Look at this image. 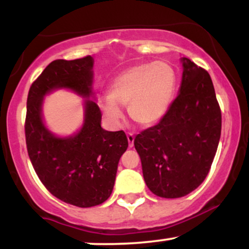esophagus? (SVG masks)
Wrapping results in <instances>:
<instances>
[{"label":"esophagus","mask_w":249,"mask_h":249,"mask_svg":"<svg viewBox=\"0 0 249 249\" xmlns=\"http://www.w3.org/2000/svg\"><path fill=\"white\" fill-rule=\"evenodd\" d=\"M126 137H127L128 146H130V147H132V146H133V142H134V136H133V133L128 132V133L126 134Z\"/></svg>","instance_id":"obj_1"}]
</instances>
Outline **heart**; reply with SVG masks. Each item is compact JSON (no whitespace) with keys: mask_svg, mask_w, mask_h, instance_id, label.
Listing matches in <instances>:
<instances>
[{"mask_svg":"<svg viewBox=\"0 0 249 249\" xmlns=\"http://www.w3.org/2000/svg\"><path fill=\"white\" fill-rule=\"evenodd\" d=\"M176 75L166 62L142 63L117 75L110 84L108 96L103 97L99 107L105 118L118 124L123 118L122 107L127 105L133 122L148 126L158 122L172 98Z\"/></svg>","mask_w":249,"mask_h":249,"instance_id":"b5f03b06","label":"heart"}]
</instances>
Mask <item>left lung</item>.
<instances>
[{"instance_id":"left-lung-1","label":"left lung","mask_w":249,"mask_h":249,"mask_svg":"<svg viewBox=\"0 0 249 249\" xmlns=\"http://www.w3.org/2000/svg\"><path fill=\"white\" fill-rule=\"evenodd\" d=\"M182 67L180 92L167 112L134 138L147 187L166 199L185 196L204 181L221 134V110L210 73L186 57Z\"/></svg>"}]
</instances>
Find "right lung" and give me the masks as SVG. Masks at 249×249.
Returning <instances> with one entry per match:
<instances>
[{
    "mask_svg": "<svg viewBox=\"0 0 249 249\" xmlns=\"http://www.w3.org/2000/svg\"><path fill=\"white\" fill-rule=\"evenodd\" d=\"M92 65L91 56L51 62L31 84L27 99L24 132L34 170L53 196L78 207L97 206L111 196L118 161L128 146L126 134L102 128L98 105L87 99L82 130L57 138L43 124L41 107L43 96L57 88L90 96Z\"/></svg>",
    "mask_w": 249,
    "mask_h": 249,
    "instance_id": "obj_1",
    "label": "right lung"
}]
</instances>
